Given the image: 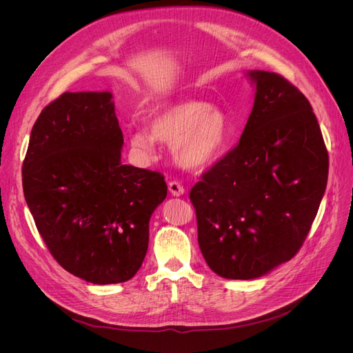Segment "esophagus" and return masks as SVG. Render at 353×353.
<instances>
[{"label": "esophagus", "instance_id": "34e87169", "mask_svg": "<svg viewBox=\"0 0 353 353\" xmlns=\"http://www.w3.org/2000/svg\"><path fill=\"white\" fill-rule=\"evenodd\" d=\"M168 188H169V193L175 197H179L185 193V188L183 184L179 183V181H170V183L168 184Z\"/></svg>", "mask_w": 353, "mask_h": 353}]
</instances>
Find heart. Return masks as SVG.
Wrapping results in <instances>:
<instances>
[{
    "label": "heart",
    "instance_id": "b5f03b06",
    "mask_svg": "<svg viewBox=\"0 0 353 353\" xmlns=\"http://www.w3.org/2000/svg\"><path fill=\"white\" fill-rule=\"evenodd\" d=\"M232 128L227 114L203 100H183L157 109L150 117V130L138 128L130 134V144L144 157L156 152L157 140L172 145L179 166L203 170L227 152Z\"/></svg>",
    "mask_w": 353,
    "mask_h": 353
}]
</instances>
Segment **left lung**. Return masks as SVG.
<instances>
[{"label": "left lung", "instance_id": "8db88e82", "mask_svg": "<svg viewBox=\"0 0 353 353\" xmlns=\"http://www.w3.org/2000/svg\"><path fill=\"white\" fill-rule=\"evenodd\" d=\"M248 77L256 92L239 144L190 191L203 258L228 280L259 279L293 258L328 178V153L307 99L279 73Z\"/></svg>", "mask_w": 353, "mask_h": 353}]
</instances>
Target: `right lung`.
Returning a JSON list of instances; mask_svg holds the SVG:
<instances>
[{
	"instance_id": "right-lung-1",
	"label": "right lung",
	"mask_w": 353,
	"mask_h": 353,
	"mask_svg": "<svg viewBox=\"0 0 353 353\" xmlns=\"http://www.w3.org/2000/svg\"><path fill=\"white\" fill-rule=\"evenodd\" d=\"M113 95L65 92L41 112L23 162V193L50 253L94 284L131 280L148 222L168 194L162 174L123 165Z\"/></svg>"
}]
</instances>
